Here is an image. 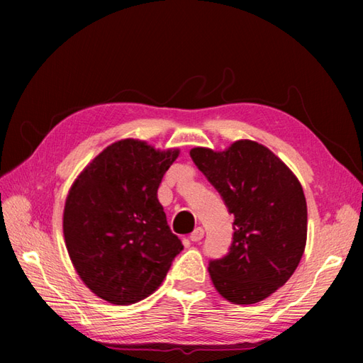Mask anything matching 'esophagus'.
I'll return each instance as SVG.
<instances>
[{"instance_id": "34e87169", "label": "esophagus", "mask_w": 363, "mask_h": 363, "mask_svg": "<svg viewBox=\"0 0 363 363\" xmlns=\"http://www.w3.org/2000/svg\"><path fill=\"white\" fill-rule=\"evenodd\" d=\"M203 237H204V229L203 228H196L194 233L190 234V240L196 243V242H201Z\"/></svg>"}]
</instances>
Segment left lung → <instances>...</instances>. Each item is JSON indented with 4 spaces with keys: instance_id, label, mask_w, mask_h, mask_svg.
<instances>
[{
    "instance_id": "left-lung-1",
    "label": "left lung",
    "mask_w": 363,
    "mask_h": 363,
    "mask_svg": "<svg viewBox=\"0 0 363 363\" xmlns=\"http://www.w3.org/2000/svg\"><path fill=\"white\" fill-rule=\"evenodd\" d=\"M190 157L234 215L228 254L209 262L215 289L234 304L259 303L290 279L303 257V187L279 157L251 140L223 152L194 148Z\"/></svg>"
}]
</instances>
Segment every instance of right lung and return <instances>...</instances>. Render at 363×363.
<instances>
[{"instance_id": "1", "label": "right lung", "mask_w": 363, "mask_h": 363, "mask_svg": "<svg viewBox=\"0 0 363 363\" xmlns=\"http://www.w3.org/2000/svg\"><path fill=\"white\" fill-rule=\"evenodd\" d=\"M177 154L130 138L112 143L67 196L68 254L84 284L112 304L150 296L184 248L157 199L162 177Z\"/></svg>"}]
</instances>
